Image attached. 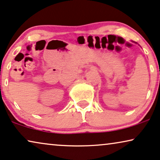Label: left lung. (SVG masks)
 <instances>
[{"mask_svg":"<svg viewBox=\"0 0 160 160\" xmlns=\"http://www.w3.org/2000/svg\"><path fill=\"white\" fill-rule=\"evenodd\" d=\"M135 43H137V42H135Z\"/></svg>","mask_w":160,"mask_h":160,"instance_id":"left-lung-1","label":"left lung"}]
</instances>
